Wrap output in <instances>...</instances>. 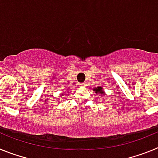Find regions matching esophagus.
Returning a JSON list of instances; mask_svg holds the SVG:
<instances>
[{
    "label": "esophagus",
    "mask_w": 158,
    "mask_h": 158,
    "mask_svg": "<svg viewBox=\"0 0 158 158\" xmlns=\"http://www.w3.org/2000/svg\"><path fill=\"white\" fill-rule=\"evenodd\" d=\"M85 85H86L85 82H83V83L80 84V86L81 87H84V86H85Z\"/></svg>",
    "instance_id": "34e87169"
}]
</instances>
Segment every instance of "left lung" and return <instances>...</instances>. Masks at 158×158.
Here are the masks:
<instances>
[{
	"label": "left lung",
	"mask_w": 158,
	"mask_h": 158,
	"mask_svg": "<svg viewBox=\"0 0 158 158\" xmlns=\"http://www.w3.org/2000/svg\"><path fill=\"white\" fill-rule=\"evenodd\" d=\"M93 91H94V93H96V94H101V95H104V93H103L102 92H103V88L102 87H97V88H93Z\"/></svg>",
	"instance_id": "obj_1"
}]
</instances>
